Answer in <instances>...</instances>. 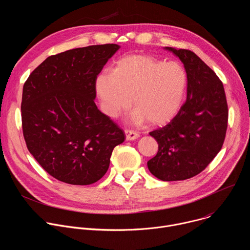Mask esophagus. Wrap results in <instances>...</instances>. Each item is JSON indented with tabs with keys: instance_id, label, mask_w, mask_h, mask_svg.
Returning a JSON list of instances; mask_svg holds the SVG:
<instances>
[{
	"instance_id": "obj_1",
	"label": "esophagus",
	"mask_w": 250,
	"mask_h": 250,
	"mask_svg": "<svg viewBox=\"0 0 250 250\" xmlns=\"http://www.w3.org/2000/svg\"><path fill=\"white\" fill-rule=\"evenodd\" d=\"M125 136H126V139H127V140H134V139H136V138L139 137V133L136 132V131H133V130L125 129Z\"/></svg>"
}]
</instances>
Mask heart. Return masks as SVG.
I'll return each instance as SVG.
<instances>
[{
  "label": "heart",
  "instance_id": "1",
  "mask_svg": "<svg viewBox=\"0 0 250 250\" xmlns=\"http://www.w3.org/2000/svg\"><path fill=\"white\" fill-rule=\"evenodd\" d=\"M187 86V74L175 61L164 62L147 54L122 57L113 72L100 73L95 82L103 112L116 118L131 104L130 120L162 125L179 112Z\"/></svg>",
  "mask_w": 250,
  "mask_h": 250
}]
</instances>
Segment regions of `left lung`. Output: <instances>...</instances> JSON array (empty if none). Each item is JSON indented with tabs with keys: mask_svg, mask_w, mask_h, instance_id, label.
Listing matches in <instances>:
<instances>
[{
	"mask_svg": "<svg viewBox=\"0 0 250 250\" xmlns=\"http://www.w3.org/2000/svg\"><path fill=\"white\" fill-rule=\"evenodd\" d=\"M164 49L184 64L187 100L167 125L149 132L158 151L147 167L162 181H179L198 175L220 152L229 111L223 83L198 55L187 49Z\"/></svg>",
	"mask_w": 250,
	"mask_h": 250,
	"instance_id": "left-lung-1",
	"label": "left lung"
}]
</instances>
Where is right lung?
<instances>
[{
    "instance_id": "add662e5",
    "label": "right lung",
    "mask_w": 250,
    "mask_h": 250,
    "mask_svg": "<svg viewBox=\"0 0 250 250\" xmlns=\"http://www.w3.org/2000/svg\"><path fill=\"white\" fill-rule=\"evenodd\" d=\"M118 44L74 48L47 57L22 89L21 122L28 151L55 179L90 185L105 174L124 131L94 102L95 82Z\"/></svg>"
}]
</instances>
